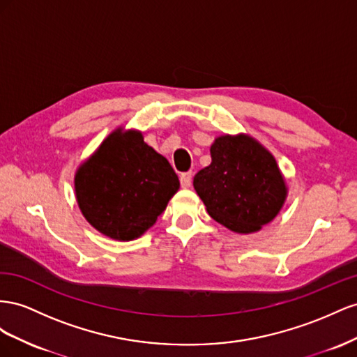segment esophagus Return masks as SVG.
Returning a JSON list of instances; mask_svg holds the SVG:
<instances>
[{
  "label": "esophagus",
  "instance_id": "esophagus-1",
  "mask_svg": "<svg viewBox=\"0 0 357 357\" xmlns=\"http://www.w3.org/2000/svg\"><path fill=\"white\" fill-rule=\"evenodd\" d=\"M181 187L182 188H188L191 185V181H192V175L191 172H185V173H181Z\"/></svg>",
  "mask_w": 357,
  "mask_h": 357
}]
</instances>
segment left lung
Wrapping results in <instances>:
<instances>
[{"label":"left lung","instance_id":"8db88e82","mask_svg":"<svg viewBox=\"0 0 357 357\" xmlns=\"http://www.w3.org/2000/svg\"><path fill=\"white\" fill-rule=\"evenodd\" d=\"M211 160L192 185L213 220L250 235L278 215L289 187L277 160L257 139L245 133L218 136Z\"/></svg>","mask_w":357,"mask_h":357}]
</instances>
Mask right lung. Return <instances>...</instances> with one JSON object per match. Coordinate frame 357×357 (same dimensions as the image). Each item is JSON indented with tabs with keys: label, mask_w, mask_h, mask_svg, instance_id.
Masks as SVG:
<instances>
[{
	"label": "right lung",
	"mask_w": 357,
	"mask_h": 357,
	"mask_svg": "<svg viewBox=\"0 0 357 357\" xmlns=\"http://www.w3.org/2000/svg\"><path fill=\"white\" fill-rule=\"evenodd\" d=\"M179 190L170 162L139 130H116L82 161L75 192L85 220L115 241H133L154 226Z\"/></svg>",
	"instance_id": "right-lung-1"
}]
</instances>
